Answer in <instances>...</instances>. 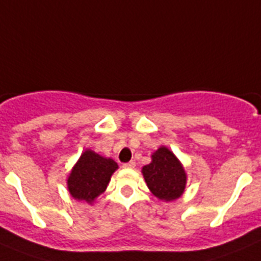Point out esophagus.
I'll return each mask as SVG.
<instances>
[{
  "instance_id": "34e87169",
  "label": "esophagus",
  "mask_w": 261,
  "mask_h": 261,
  "mask_svg": "<svg viewBox=\"0 0 261 261\" xmlns=\"http://www.w3.org/2000/svg\"><path fill=\"white\" fill-rule=\"evenodd\" d=\"M136 166V162L135 161H129V162H126V163H123V167H125V168H133Z\"/></svg>"
}]
</instances>
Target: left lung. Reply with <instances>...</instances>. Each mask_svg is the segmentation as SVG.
I'll use <instances>...</instances> for the list:
<instances>
[{
	"label": "left lung",
	"mask_w": 261,
	"mask_h": 261,
	"mask_svg": "<svg viewBox=\"0 0 261 261\" xmlns=\"http://www.w3.org/2000/svg\"><path fill=\"white\" fill-rule=\"evenodd\" d=\"M153 161L142 167L145 181L154 196L165 201L180 197L186 187V172L176 156L167 147H159Z\"/></svg>",
	"instance_id": "left-lung-1"
}]
</instances>
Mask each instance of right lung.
I'll return each instance as SVG.
<instances>
[{
	"label": "right lung",
	"instance_id": "obj_1",
	"mask_svg": "<svg viewBox=\"0 0 261 261\" xmlns=\"http://www.w3.org/2000/svg\"><path fill=\"white\" fill-rule=\"evenodd\" d=\"M116 168L117 163L112 159L86 150L71 170L68 179L69 192L74 199L91 202L105 192Z\"/></svg>",
	"mask_w": 261,
	"mask_h": 261
}]
</instances>
